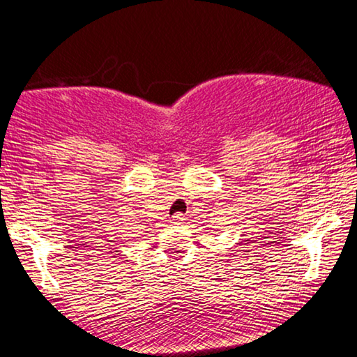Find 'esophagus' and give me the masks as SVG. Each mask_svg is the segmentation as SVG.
<instances>
[{"mask_svg": "<svg viewBox=\"0 0 357 357\" xmlns=\"http://www.w3.org/2000/svg\"><path fill=\"white\" fill-rule=\"evenodd\" d=\"M184 222V213L173 215V223H183Z\"/></svg>", "mask_w": 357, "mask_h": 357, "instance_id": "esophagus-1", "label": "esophagus"}]
</instances>
